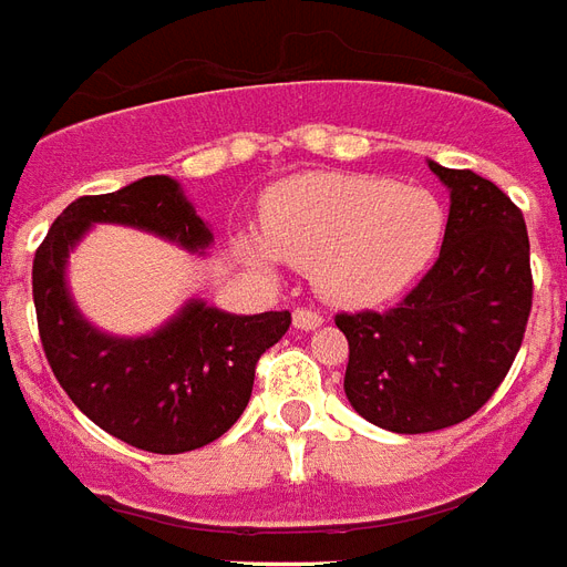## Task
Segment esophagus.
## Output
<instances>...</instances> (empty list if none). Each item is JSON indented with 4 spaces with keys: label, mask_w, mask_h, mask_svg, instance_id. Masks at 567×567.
Instances as JSON below:
<instances>
[{
    "label": "esophagus",
    "mask_w": 567,
    "mask_h": 567,
    "mask_svg": "<svg viewBox=\"0 0 567 567\" xmlns=\"http://www.w3.org/2000/svg\"><path fill=\"white\" fill-rule=\"evenodd\" d=\"M292 326L301 331H313L322 326V313L319 310H308V308H296L292 310Z\"/></svg>",
    "instance_id": "esophagus-1"
}]
</instances>
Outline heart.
Returning <instances> with one entry per match:
<instances>
[{
  "mask_svg": "<svg viewBox=\"0 0 567 567\" xmlns=\"http://www.w3.org/2000/svg\"><path fill=\"white\" fill-rule=\"evenodd\" d=\"M262 238L241 254L262 268L280 259L310 266L329 301L368 308L410 287L436 257L445 208L427 187L359 173H301L268 187L259 208Z\"/></svg>",
  "mask_w": 567,
  "mask_h": 567,
  "instance_id": "1",
  "label": "heart"
}]
</instances>
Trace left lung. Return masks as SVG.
Instances as JSON below:
<instances>
[{"label":"left lung","mask_w":567,"mask_h":567,"mask_svg":"<svg viewBox=\"0 0 567 567\" xmlns=\"http://www.w3.org/2000/svg\"><path fill=\"white\" fill-rule=\"evenodd\" d=\"M427 164L451 197L440 259L398 308L334 319L349 340L347 400L391 433L475 415L511 370L532 310L520 208L472 169Z\"/></svg>","instance_id":"8db88e82"}]
</instances>
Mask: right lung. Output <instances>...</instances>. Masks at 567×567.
<instances>
[{
	"instance_id": "right-lung-1",
	"label": "right lung",
	"mask_w": 567,
	"mask_h": 567,
	"mask_svg": "<svg viewBox=\"0 0 567 567\" xmlns=\"http://www.w3.org/2000/svg\"><path fill=\"white\" fill-rule=\"evenodd\" d=\"M95 224L143 229L190 254H206L215 241L169 176L74 199L53 220L32 262L47 361L76 410L110 436L152 454L203 449L245 412L259 355L287 334L289 310L238 317L187 299L152 334L101 331L80 313L68 287V257Z\"/></svg>"
}]
</instances>
